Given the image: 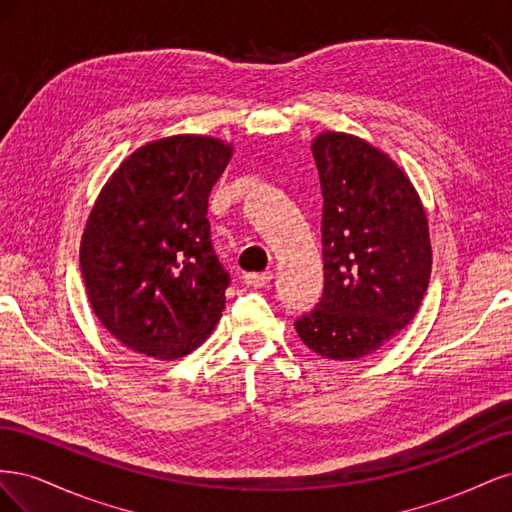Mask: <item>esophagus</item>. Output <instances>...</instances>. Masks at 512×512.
I'll list each match as a JSON object with an SVG mask.
<instances>
[{"label": "esophagus", "mask_w": 512, "mask_h": 512, "mask_svg": "<svg viewBox=\"0 0 512 512\" xmlns=\"http://www.w3.org/2000/svg\"><path fill=\"white\" fill-rule=\"evenodd\" d=\"M245 284L247 286H254V288H265L271 280H273V273L267 271V273H247L245 277Z\"/></svg>", "instance_id": "1"}]
</instances>
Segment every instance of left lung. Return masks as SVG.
I'll list each match as a JSON object with an SVG mask.
<instances>
[{"label": "left lung", "instance_id": "left-lung-1", "mask_svg": "<svg viewBox=\"0 0 512 512\" xmlns=\"http://www.w3.org/2000/svg\"><path fill=\"white\" fill-rule=\"evenodd\" d=\"M312 151L324 198V292L294 329L322 359H363L421 307L431 275L427 213L410 177L363 138L322 132Z\"/></svg>", "mask_w": 512, "mask_h": 512}]
</instances>
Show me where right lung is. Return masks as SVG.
Masks as SVG:
<instances>
[{"instance_id":"obj_1","label":"right lung","mask_w":512,"mask_h":512,"mask_svg":"<svg viewBox=\"0 0 512 512\" xmlns=\"http://www.w3.org/2000/svg\"><path fill=\"white\" fill-rule=\"evenodd\" d=\"M232 156L213 136L138 147L100 190L81 239V273L102 327L145 356L196 350L222 318L230 277L211 245L209 194Z\"/></svg>"}]
</instances>
